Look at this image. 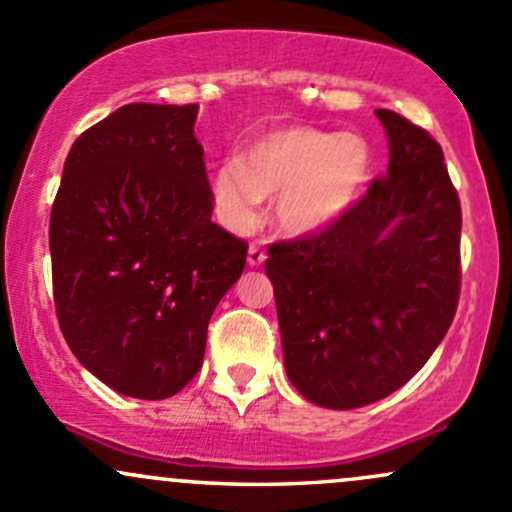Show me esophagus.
I'll use <instances>...</instances> for the list:
<instances>
[{"label": "esophagus", "instance_id": "1", "mask_svg": "<svg viewBox=\"0 0 512 512\" xmlns=\"http://www.w3.org/2000/svg\"><path fill=\"white\" fill-rule=\"evenodd\" d=\"M265 260H267L265 247L257 245V242H252V245L247 247V265H250V267H260Z\"/></svg>", "mask_w": 512, "mask_h": 512}]
</instances>
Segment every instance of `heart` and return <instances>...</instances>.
<instances>
[{"instance_id":"b5f03b06","label":"heart","mask_w":512,"mask_h":512,"mask_svg":"<svg viewBox=\"0 0 512 512\" xmlns=\"http://www.w3.org/2000/svg\"><path fill=\"white\" fill-rule=\"evenodd\" d=\"M370 174L368 144L353 134L316 127H277L260 134L240 159L213 169V208L235 233L255 225L262 198L277 196V220L297 235L336 223L363 191Z\"/></svg>"}]
</instances>
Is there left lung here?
I'll list each match as a JSON object with an SVG mask.
<instances>
[{
    "mask_svg": "<svg viewBox=\"0 0 512 512\" xmlns=\"http://www.w3.org/2000/svg\"><path fill=\"white\" fill-rule=\"evenodd\" d=\"M387 174L336 223L270 245L284 368L319 407L355 410L400 390L437 351L461 292V203L427 129L375 110Z\"/></svg>",
    "mask_w": 512,
    "mask_h": 512,
    "instance_id": "8db88e82",
    "label": "left lung"
}]
</instances>
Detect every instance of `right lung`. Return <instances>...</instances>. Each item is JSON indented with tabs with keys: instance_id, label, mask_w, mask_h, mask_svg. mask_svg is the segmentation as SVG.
<instances>
[{
	"instance_id": "add662e5",
	"label": "right lung",
	"mask_w": 512,
	"mask_h": 512,
	"mask_svg": "<svg viewBox=\"0 0 512 512\" xmlns=\"http://www.w3.org/2000/svg\"><path fill=\"white\" fill-rule=\"evenodd\" d=\"M198 105H125L68 152L51 208L63 338L120 395L164 400L196 378L247 242L211 220Z\"/></svg>"
}]
</instances>
